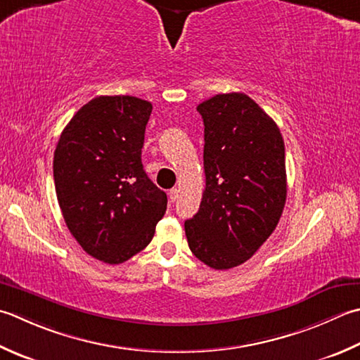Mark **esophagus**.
Returning <instances> with one entry per match:
<instances>
[{"label": "esophagus", "mask_w": 360, "mask_h": 360, "mask_svg": "<svg viewBox=\"0 0 360 360\" xmlns=\"http://www.w3.org/2000/svg\"><path fill=\"white\" fill-rule=\"evenodd\" d=\"M168 196H170V201L174 202L176 200H178V196H179V190L178 188H172L170 192H168Z\"/></svg>", "instance_id": "1"}]
</instances>
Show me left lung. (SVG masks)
I'll list each match as a JSON object with an SVG mask.
<instances>
[{"label": "left lung", "mask_w": 360, "mask_h": 360, "mask_svg": "<svg viewBox=\"0 0 360 360\" xmlns=\"http://www.w3.org/2000/svg\"><path fill=\"white\" fill-rule=\"evenodd\" d=\"M196 110L204 122L206 188L186 220L188 248L228 270L246 262L271 236L287 198L285 148L278 124L245 94H221Z\"/></svg>", "instance_id": "left-lung-1"}]
</instances>
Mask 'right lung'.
Here are the masks:
<instances>
[{
	"instance_id": "1",
	"label": "right lung",
	"mask_w": 360,
	"mask_h": 360,
	"mask_svg": "<svg viewBox=\"0 0 360 360\" xmlns=\"http://www.w3.org/2000/svg\"><path fill=\"white\" fill-rule=\"evenodd\" d=\"M153 105L129 95L96 96L76 112L56 146V195L82 250L122 264L151 242L167 195L142 164Z\"/></svg>"
}]
</instances>
